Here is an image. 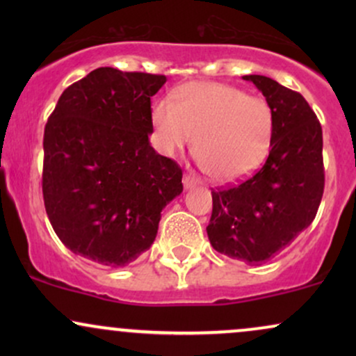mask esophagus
Returning a JSON list of instances; mask_svg holds the SVG:
<instances>
[{
  "instance_id": "34e87169",
  "label": "esophagus",
  "mask_w": 356,
  "mask_h": 356,
  "mask_svg": "<svg viewBox=\"0 0 356 356\" xmlns=\"http://www.w3.org/2000/svg\"><path fill=\"white\" fill-rule=\"evenodd\" d=\"M182 184H184V189L189 191V189H194V187L197 186V181H195L194 177H191V175H184Z\"/></svg>"
}]
</instances>
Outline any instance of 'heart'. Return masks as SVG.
<instances>
[{"mask_svg":"<svg viewBox=\"0 0 356 356\" xmlns=\"http://www.w3.org/2000/svg\"><path fill=\"white\" fill-rule=\"evenodd\" d=\"M159 147L167 155L189 149L219 182L246 177L264 162L275 138L276 118L263 97L216 81H195L152 108ZM196 140H193V136Z\"/></svg>","mask_w":356,"mask_h":356,"instance_id":"obj_1","label":"heart"}]
</instances>
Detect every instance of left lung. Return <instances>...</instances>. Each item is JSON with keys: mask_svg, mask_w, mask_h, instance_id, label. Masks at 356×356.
<instances>
[{"mask_svg": "<svg viewBox=\"0 0 356 356\" xmlns=\"http://www.w3.org/2000/svg\"><path fill=\"white\" fill-rule=\"evenodd\" d=\"M271 104L275 138L264 165L236 186L212 192L206 227L220 254L261 266L313 222L320 207L323 132L316 115L298 92L263 75H244Z\"/></svg>", "mask_w": 356, "mask_h": 356, "instance_id": "1", "label": "left lung"}]
</instances>
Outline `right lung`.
Returning a JSON list of instances; mask_svg holds the SVG:
<instances>
[{
    "label": "right lung",
    "instance_id": "obj_1",
    "mask_svg": "<svg viewBox=\"0 0 356 356\" xmlns=\"http://www.w3.org/2000/svg\"><path fill=\"white\" fill-rule=\"evenodd\" d=\"M164 75L102 67L61 93L43 137V199L72 252L124 268L152 246L182 170L150 145Z\"/></svg>",
    "mask_w": 356,
    "mask_h": 356
}]
</instances>
